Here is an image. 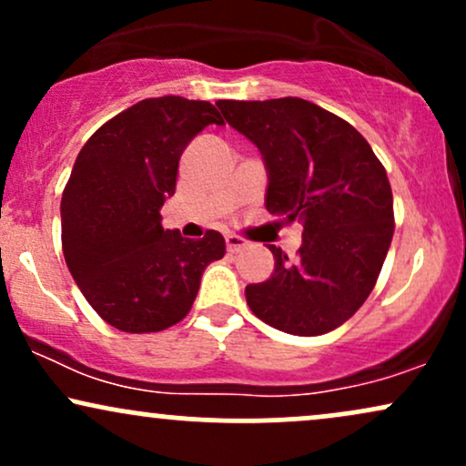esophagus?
Here are the masks:
<instances>
[{"mask_svg": "<svg viewBox=\"0 0 466 466\" xmlns=\"http://www.w3.org/2000/svg\"><path fill=\"white\" fill-rule=\"evenodd\" d=\"M226 245H228V251H238V249H243L245 245H248V240L237 237V234H228Z\"/></svg>", "mask_w": 466, "mask_h": 466, "instance_id": "obj_1", "label": "esophagus"}]
</instances>
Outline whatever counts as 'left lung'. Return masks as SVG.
<instances>
[{"label": "left lung", "mask_w": 466, "mask_h": 466, "mask_svg": "<svg viewBox=\"0 0 466 466\" xmlns=\"http://www.w3.org/2000/svg\"><path fill=\"white\" fill-rule=\"evenodd\" d=\"M232 129L263 155L265 208L302 221L298 260L271 245L274 274L245 287L256 318L291 335H322L370 296L392 243V188L370 144L302 98L218 100Z\"/></svg>", "instance_id": "8db88e82"}]
</instances>
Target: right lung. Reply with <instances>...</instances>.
I'll return each instance as SVG.
<instances>
[{
    "instance_id": "right-lung-1",
    "label": "right lung",
    "mask_w": 466,
    "mask_h": 466,
    "mask_svg": "<svg viewBox=\"0 0 466 466\" xmlns=\"http://www.w3.org/2000/svg\"><path fill=\"white\" fill-rule=\"evenodd\" d=\"M223 125L217 106L147 98L111 117L80 148L61 199L63 256L92 309L125 333L181 322L208 265L223 258L215 229L199 240L162 228L179 157L197 133Z\"/></svg>"
}]
</instances>
